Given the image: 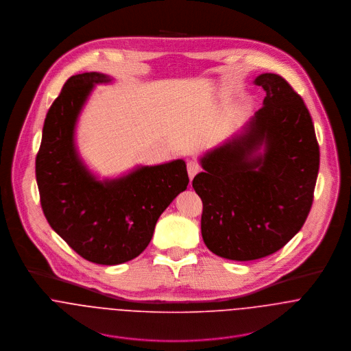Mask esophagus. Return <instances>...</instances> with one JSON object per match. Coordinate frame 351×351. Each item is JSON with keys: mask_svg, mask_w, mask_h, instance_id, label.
<instances>
[{"mask_svg": "<svg viewBox=\"0 0 351 351\" xmlns=\"http://www.w3.org/2000/svg\"><path fill=\"white\" fill-rule=\"evenodd\" d=\"M186 167H188V174H189V178H191V180H193L195 176L201 171L200 163L196 162V160H189Z\"/></svg>", "mask_w": 351, "mask_h": 351, "instance_id": "34e87169", "label": "esophagus"}]
</instances>
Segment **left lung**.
Wrapping results in <instances>:
<instances>
[{
    "instance_id": "left-lung-1",
    "label": "left lung",
    "mask_w": 351,
    "mask_h": 351,
    "mask_svg": "<svg viewBox=\"0 0 351 351\" xmlns=\"http://www.w3.org/2000/svg\"><path fill=\"white\" fill-rule=\"evenodd\" d=\"M266 92L246 132L201 159L193 189L202 201L201 235L213 254L252 261L282 249L313 202L320 151L309 110L277 74L256 77ZM265 145L263 154L253 152Z\"/></svg>"
}]
</instances>
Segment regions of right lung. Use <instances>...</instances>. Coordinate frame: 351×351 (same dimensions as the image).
<instances>
[{"label":"right lung","mask_w":351,"mask_h":351,"mask_svg":"<svg viewBox=\"0 0 351 351\" xmlns=\"http://www.w3.org/2000/svg\"><path fill=\"white\" fill-rule=\"evenodd\" d=\"M99 73L70 77L47 112L36 155L42 209L51 228L78 255L99 265L136 258L150 243L156 220L189 184L177 159L145 166L127 177L100 182L81 163L73 134L77 116Z\"/></svg>","instance_id":"right-lung-1"}]
</instances>
